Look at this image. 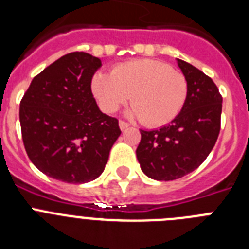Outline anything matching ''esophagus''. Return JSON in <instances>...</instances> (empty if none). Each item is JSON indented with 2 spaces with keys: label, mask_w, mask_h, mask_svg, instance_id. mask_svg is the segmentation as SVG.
I'll use <instances>...</instances> for the list:
<instances>
[{
  "label": "esophagus",
  "mask_w": 249,
  "mask_h": 249,
  "mask_svg": "<svg viewBox=\"0 0 249 249\" xmlns=\"http://www.w3.org/2000/svg\"><path fill=\"white\" fill-rule=\"evenodd\" d=\"M129 127V124L127 122H124V121H120V128L121 131H124V129H127Z\"/></svg>",
  "instance_id": "1"
}]
</instances>
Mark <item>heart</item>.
Masks as SVG:
<instances>
[{
  "label": "heart",
  "instance_id": "obj_1",
  "mask_svg": "<svg viewBox=\"0 0 249 249\" xmlns=\"http://www.w3.org/2000/svg\"><path fill=\"white\" fill-rule=\"evenodd\" d=\"M92 92L102 111H117L131 96L129 116L148 127L164 126L181 113L188 97L183 73L158 59H137L118 65L112 73L92 77Z\"/></svg>",
  "mask_w": 249,
  "mask_h": 249
}]
</instances>
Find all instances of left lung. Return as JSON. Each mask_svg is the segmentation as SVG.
I'll return each instance as SVG.
<instances>
[{
    "label": "left lung",
    "mask_w": 249,
    "mask_h": 249,
    "mask_svg": "<svg viewBox=\"0 0 249 249\" xmlns=\"http://www.w3.org/2000/svg\"><path fill=\"white\" fill-rule=\"evenodd\" d=\"M188 82V97L181 113L167 126L141 129L136 149L141 169L157 181H173L198 168L208 157L221 129L222 96L208 76L177 59Z\"/></svg>",
    "instance_id": "left-lung-1"
}]
</instances>
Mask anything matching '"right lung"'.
<instances>
[{"instance_id":"obj_1","label":"right lung","mask_w":249,"mask_h":249,"mask_svg":"<svg viewBox=\"0 0 249 249\" xmlns=\"http://www.w3.org/2000/svg\"><path fill=\"white\" fill-rule=\"evenodd\" d=\"M101 59L86 52L62 56L35 77L19 103L22 140L31 162L66 183L100 177L121 135L91 91Z\"/></svg>"}]
</instances>
